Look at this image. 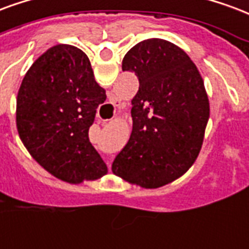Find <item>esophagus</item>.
Listing matches in <instances>:
<instances>
[{
  "label": "esophagus",
  "mask_w": 249,
  "mask_h": 249,
  "mask_svg": "<svg viewBox=\"0 0 249 249\" xmlns=\"http://www.w3.org/2000/svg\"><path fill=\"white\" fill-rule=\"evenodd\" d=\"M116 107H120V101H116Z\"/></svg>",
  "instance_id": "esophagus-1"
}]
</instances>
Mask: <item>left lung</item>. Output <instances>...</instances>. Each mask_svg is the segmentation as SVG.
<instances>
[{
  "mask_svg": "<svg viewBox=\"0 0 249 249\" xmlns=\"http://www.w3.org/2000/svg\"><path fill=\"white\" fill-rule=\"evenodd\" d=\"M123 71L139 78L133 128L112 171L129 183L157 189L189 170L202 148L210 117L203 79L185 51L152 38L125 54Z\"/></svg>",
  "mask_w": 249,
  "mask_h": 249,
  "instance_id": "left-lung-1",
  "label": "left lung"
}]
</instances>
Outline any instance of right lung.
Returning a JSON list of instances; mask_svg holds the SVG:
<instances>
[{"label": "right lung", "mask_w": 249, "mask_h": 249, "mask_svg": "<svg viewBox=\"0 0 249 249\" xmlns=\"http://www.w3.org/2000/svg\"><path fill=\"white\" fill-rule=\"evenodd\" d=\"M106 99L82 50L56 45L43 53L29 68L17 96V129L31 157L68 183L106 176L108 167L88 137Z\"/></svg>", "instance_id": "right-lung-1"}]
</instances>
